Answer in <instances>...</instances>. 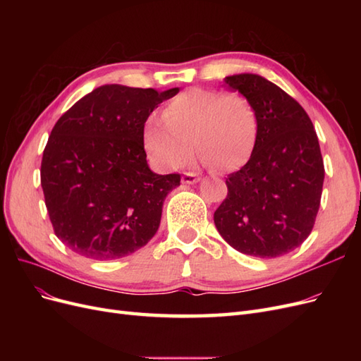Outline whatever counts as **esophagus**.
<instances>
[{"label":"esophagus","mask_w":361,"mask_h":361,"mask_svg":"<svg viewBox=\"0 0 361 361\" xmlns=\"http://www.w3.org/2000/svg\"><path fill=\"white\" fill-rule=\"evenodd\" d=\"M199 180V176L195 173H183L182 174V182L183 183H194V182H197Z\"/></svg>","instance_id":"34e87169"}]
</instances>
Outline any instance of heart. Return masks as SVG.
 Returning a JSON list of instances; mask_svg holds the SVG:
<instances>
[{"label": "heart", "mask_w": 361, "mask_h": 361, "mask_svg": "<svg viewBox=\"0 0 361 361\" xmlns=\"http://www.w3.org/2000/svg\"><path fill=\"white\" fill-rule=\"evenodd\" d=\"M257 137V113L241 92L194 87L180 92L152 117L143 130L147 154L162 169H180L194 155L206 164L235 170L247 162ZM195 145H192V141Z\"/></svg>", "instance_id": "1"}]
</instances>
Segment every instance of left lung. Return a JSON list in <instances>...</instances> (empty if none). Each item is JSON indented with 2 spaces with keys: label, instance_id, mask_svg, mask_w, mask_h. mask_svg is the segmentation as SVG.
Returning <instances> with one entry per match:
<instances>
[{
  "label": "left lung",
  "instance_id": "1",
  "mask_svg": "<svg viewBox=\"0 0 361 361\" xmlns=\"http://www.w3.org/2000/svg\"><path fill=\"white\" fill-rule=\"evenodd\" d=\"M224 81L253 102L257 137L248 162L227 176L214 223L241 253L279 257L307 239L319 211L325 170L318 135L304 108L276 84L253 73Z\"/></svg>",
  "mask_w": 361,
  "mask_h": 361
}]
</instances>
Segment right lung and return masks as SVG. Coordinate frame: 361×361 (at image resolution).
I'll use <instances>...</instances> for the list:
<instances>
[{
  "instance_id": "add662e5",
  "label": "right lung",
  "mask_w": 361,
  "mask_h": 361,
  "mask_svg": "<svg viewBox=\"0 0 361 361\" xmlns=\"http://www.w3.org/2000/svg\"><path fill=\"white\" fill-rule=\"evenodd\" d=\"M178 92L102 85L54 125L40 183L54 233L73 253L120 259L157 233L180 174L150 171L143 130L150 113Z\"/></svg>"
}]
</instances>
